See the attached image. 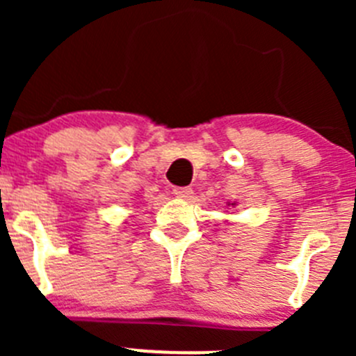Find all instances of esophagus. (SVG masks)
I'll list each match as a JSON object with an SVG mask.
<instances>
[{
	"mask_svg": "<svg viewBox=\"0 0 356 356\" xmlns=\"http://www.w3.org/2000/svg\"><path fill=\"white\" fill-rule=\"evenodd\" d=\"M174 195L181 200H189L193 196L191 188H174Z\"/></svg>",
	"mask_w": 356,
	"mask_h": 356,
	"instance_id": "obj_1",
	"label": "esophagus"
}]
</instances>
